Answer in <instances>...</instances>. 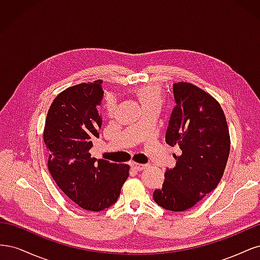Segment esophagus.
<instances>
[{"label":"esophagus","mask_w":260,"mask_h":260,"mask_svg":"<svg viewBox=\"0 0 260 260\" xmlns=\"http://www.w3.org/2000/svg\"><path fill=\"white\" fill-rule=\"evenodd\" d=\"M146 167H147V165H145V164H137V162H133V164H132V168L138 170V171L143 170V169H145Z\"/></svg>","instance_id":"obj_1"}]
</instances>
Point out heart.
<instances>
[{
	"mask_svg": "<svg viewBox=\"0 0 260 260\" xmlns=\"http://www.w3.org/2000/svg\"><path fill=\"white\" fill-rule=\"evenodd\" d=\"M136 94L139 98L141 104L143 107H147L151 105H161L162 98H161V92L158 86L156 85H143L140 86V88L136 89ZM106 112L112 115L116 108V99L113 95H107L106 96V103H105Z\"/></svg>",
	"mask_w": 260,
	"mask_h": 260,
	"instance_id": "heart-1",
	"label": "heart"
}]
</instances>
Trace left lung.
Masks as SVG:
<instances>
[{
    "mask_svg": "<svg viewBox=\"0 0 260 260\" xmlns=\"http://www.w3.org/2000/svg\"><path fill=\"white\" fill-rule=\"evenodd\" d=\"M176 102L166 131V143L178 145L176 166L167 168L160 188L154 191L157 205L183 211L193 207L218 185L230 153L225 116L208 93L187 82L172 85Z\"/></svg>",
    "mask_w": 260,
    "mask_h": 260,
    "instance_id": "left-lung-1",
    "label": "left lung"
}]
</instances>
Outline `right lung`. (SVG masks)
Returning a JSON list of instances; mask_svg holds the SVG:
<instances>
[{"label": "right lung", "instance_id": "1", "mask_svg": "<svg viewBox=\"0 0 260 260\" xmlns=\"http://www.w3.org/2000/svg\"><path fill=\"white\" fill-rule=\"evenodd\" d=\"M102 83H80L59 93L49 109L43 132L51 176L70 200L90 211L115 204L129 177L128 165L98 160L89 152L103 122L98 112L104 95Z\"/></svg>", "mask_w": 260, "mask_h": 260}]
</instances>
